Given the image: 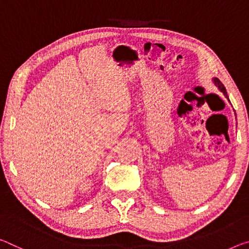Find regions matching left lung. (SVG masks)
I'll return each mask as SVG.
<instances>
[{"mask_svg": "<svg viewBox=\"0 0 249 249\" xmlns=\"http://www.w3.org/2000/svg\"><path fill=\"white\" fill-rule=\"evenodd\" d=\"M213 83H214V85L216 86V88H217V89H218L220 90V92H222V93L224 94V96H225V97H226V98H227V100H228V95H227L226 89H225V86L223 85V83H222V82H220V81L218 80V78H216V77H214V78H213Z\"/></svg>", "mask_w": 249, "mask_h": 249, "instance_id": "1", "label": "left lung"}]
</instances>
